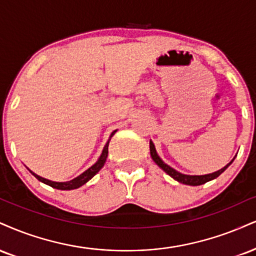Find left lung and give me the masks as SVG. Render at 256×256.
Listing matches in <instances>:
<instances>
[{
    "label": "left lung",
    "instance_id": "1",
    "mask_svg": "<svg viewBox=\"0 0 256 256\" xmlns=\"http://www.w3.org/2000/svg\"><path fill=\"white\" fill-rule=\"evenodd\" d=\"M150 155H152V158L154 160V162H155L156 164H158V167L162 169V170H164L166 173L169 175V176L173 178L174 180L178 181V182H181L184 184H190V186H199V184H202L208 182V181H211V180H214V178H218L228 167H229L230 164H232V162L234 161L232 160V162L228 163L226 167L220 169V170L214 172V173L205 174V175H186L182 173H178V170H175L174 168H172L170 166L167 164V163L163 162L161 158L158 155V152H156L155 146H154V143L152 140H150Z\"/></svg>",
    "mask_w": 256,
    "mask_h": 256
}]
</instances>
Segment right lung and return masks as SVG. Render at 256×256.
I'll return each mask as SVG.
<instances>
[{
    "label": "right lung",
    "mask_w": 256,
    "mask_h": 256,
    "mask_svg": "<svg viewBox=\"0 0 256 256\" xmlns=\"http://www.w3.org/2000/svg\"><path fill=\"white\" fill-rule=\"evenodd\" d=\"M116 134V131H113L112 134H110V140H107L106 146H104L102 152H101L100 158H98V161L95 162L94 164L90 168H88L87 170L83 172L82 174H80L78 178H72V180L66 181V182H56V181L48 180V178L39 176V175H36V173H33V172H30V173H32V175H34V176H36V178H38L39 181H42V182H44L45 184H48V186L54 187V188H56V190H76V188H78V187L83 186V184H84L86 182H88V181L90 180V178H93L95 174L98 173V170H100V169L104 167V162H106L107 156H108V144H110V138H112V136H113V134Z\"/></svg>",
    "instance_id": "add662e5"
}]
</instances>
